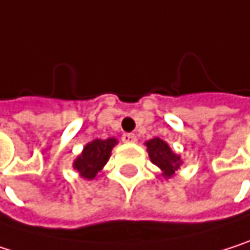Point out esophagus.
I'll return each instance as SVG.
<instances>
[{"label": "esophagus", "instance_id": "1", "mask_svg": "<svg viewBox=\"0 0 250 250\" xmlns=\"http://www.w3.org/2000/svg\"><path fill=\"white\" fill-rule=\"evenodd\" d=\"M122 141L126 143V144H134V143L137 141V135H135V134H131V132L124 134V135H122Z\"/></svg>", "mask_w": 250, "mask_h": 250}]
</instances>
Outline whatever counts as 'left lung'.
Instances as JSON below:
<instances>
[{
  "instance_id": "1",
  "label": "left lung",
  "mask_w": 250,
  "mask_h": 250,
  "mask_svg": "<svg viewBox=\"0 0 250 250\" xmlns=\"http://www.w3.org/2000/svg\"><path fill=\"white\" fill-rule=\"evenodd\" d=\"M144 144L147 147V153H148L151 163L160 169L162 176L165 179H170L172 176H175L176 172L184 165L181 156L176 154L170 148V146L166 141L160 140L159 137L151 138V140L146 141Z\"/></svg>"
}]
</instances>
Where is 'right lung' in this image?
<instances>
[{"label": "right lung", "instance_id": "add662e5", "mask_svg": "<svg viewBox=\"0 0 250 250\" xmlns=\"http://www.w3.org/2000/svg\"><path fill=\"white\" fill-rule=\"evenodd\" d=\"M118 144V140L110 137L107 140L96 138L87 143L83 151L77 156L72 163V167L78 175L85 181H93L97 173L104 167L107 163L112 148Z\"/></svg>", "mask_w": 250, "mask_h": 250}]
</instances>
